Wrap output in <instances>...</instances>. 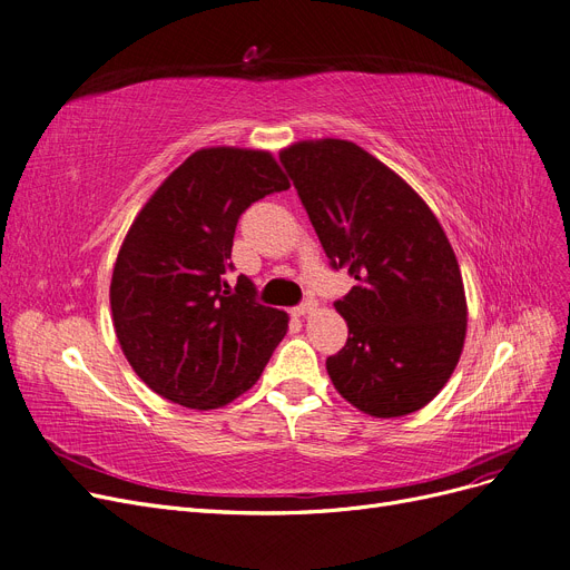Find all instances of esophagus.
<instances>
[{"label": "esophagus", "mask_w": 570, "mask_h": 570, "mask_svg": "<svg viewBox=\"0 0 570 570\" xmlns=\"http://www.w3.org/2000/svg\"><path fill=\"white\" fill-rule=\"evenodd\" d=\"M317 308V304L313 302V299H306V302H302L299 306H294V315H308V313H313Z\"/></svg>", "instance_id": "1"}]
</instances>
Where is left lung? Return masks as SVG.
<instances>
[{"instance_id": "left-lung-1", "label": "left lung", "mask_w": 570, "mask_h": 570, "mask_svg": "<svg viewBox=\"0 0 570 570\" xmlns=\"http://www.w3.org/2000/svg\"><path fill=\"white\" fill-rule=\"evenodd\" d=\"M332 268L355 285L334 302L346 346L327 357L334 389L360 412H419L453 374L468 306L461 268L425 200L348 140H306L281 151Z\"/></svg>"}]
</instances>
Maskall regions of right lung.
Segmentation results:
<instances>
[{"instance_id": "add662e5", "label": "right lung", "mask_w": 570, "mask_h": 570, "mask_svg": "<svg viewBox=\"0 0 570 570\" xmlns=\"http://www.w3.org/2000/svg\"><path fill=\"white\" fill-rule=\"evenodd\" d=\"M289 189L268 151H194L135 217L114 264L109 304L121 351L154 393L217 409L253 389L287 332V313L236 285L232 247L255 200Z\"/></svg>"}]
</instances>
